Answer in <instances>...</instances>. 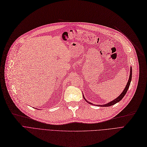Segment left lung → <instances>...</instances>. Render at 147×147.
Returning a JSON list of instances; mask_svg holds the SVG:
<instances>
[{
  "label": "left lung",
  "mask_w": 147,
  "mask_h": 147,
  "mask_svg": "<svg viewBox=\"0 0 147 147\" xmlns=\"http://www.w3.org/2000/svg\"><path fill=\"white\" fill-rule=\"evenodd\" d=\"M131 78H132V68H131V69H130V74H129V80H128V81H127V85L126 86V87H125V89H124V90L123 91V92L120 94V96H118L116 99H115L114 100H113L112 101H111V102H108L107 104H106V105H99V106L109 107V106H112V105H114L115 104H116V103H117L118 102H119L120 101H121V99L125 96V95L126 92H127V90H128V88H129V87L130 83H131ZM84 98V99H86V98ZM86 101L87 102H88V103L90 104V105H92V103L90 102H88V101L86 100Z\"/></svg>",
  "instance_id": "left-lung-1"
}]
</instances>
